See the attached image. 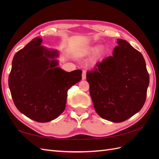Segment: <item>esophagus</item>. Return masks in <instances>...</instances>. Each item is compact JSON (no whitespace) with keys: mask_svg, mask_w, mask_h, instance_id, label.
<instances>
[{"mask_svg":"<svg viewBox=\"0 0 159 159\" xmlns=\"http://www.w3.org/2000/svg\"><path fill=\"white\" fill-rule=\"evenodd\" d=\"M86 78V71H83L82 72V80H85Z\"/></svg>","mask_w":159,"mask_h":159,"instance_id":"1","label":"esophagus"}]
</instances>
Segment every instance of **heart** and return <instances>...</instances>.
I'll return each instance as SVG.
<instances>
[{"label":"heart","instance_id":"heart-1","mask_svg":"<svg viewBox=\"0 0 159 159\" xmlns=\"http://www.w3.org/2000/svg\"><path fill=\"white\" fill-rule=\"evenodd\" d=\"M96 49H97V48H89V49L87 50V51H86V52L87 53H91V52H94L95 50H96Z\"/></svg>","mask_w":159,"mask_h":159}]
</instances>
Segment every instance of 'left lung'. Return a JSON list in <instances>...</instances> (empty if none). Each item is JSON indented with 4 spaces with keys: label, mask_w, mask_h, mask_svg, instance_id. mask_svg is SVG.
<instances>
[{
    "label": "left lung",
    "mask_w": 159,
    "mask_h": 159,
    "mask_svg": "<svg viewBox=\"0 0 159 159\" xmlns=\"http://www.w3.org/2000/svg\"><path fill=\"white\" fill-rule=\"evenodd\" d=\"M113 56L86 74L95 111L115 123L123 122L145 104L149 75L143 55L128 42L117 39Z\"/></svg>",
    "instance_id": "left-lung-1"
}]
</instances>
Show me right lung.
I'll return each mask as SVG.
<instances>
[{
    "instance_id": "1",
    "label": "right lung",
    "mask_w": 159,
    "mask_h": 159,
    "mask_svg": "<svg viewBox=\"0 0 159 159\" xmlns=\"http://www.w3.org/2000/svg\"><path fill=\"white\" fill-rule=\"evenodd\" d=\"M36 37L14 55L8 85L16 108L34 121L46 123L64 111L68 90L81 80L82 71L57 67L55 50L40 46Z\"/></svg>"
}]
</instances>
